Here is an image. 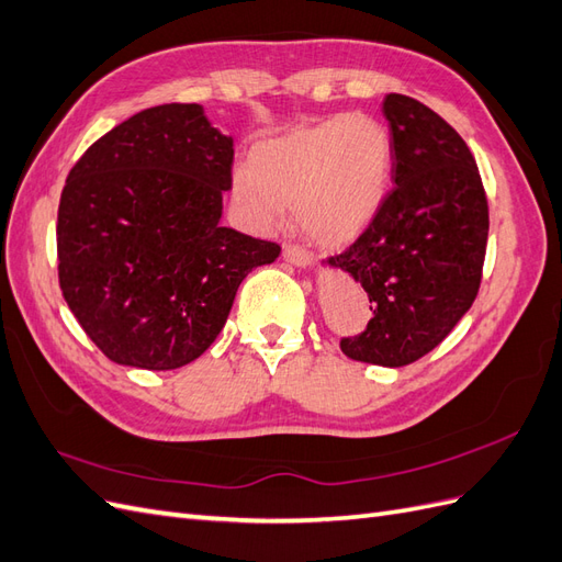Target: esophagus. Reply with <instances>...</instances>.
Wrapping results in <instances>:
<instances>
[{"instance_id": "34e87169", "label": "esophagus", "mask_w": 562, "mask_h": 562, "mask_svg": "<svg viewBox=\"0 0 562 562\" xmlns=\"http://www.w3.org/2000/svg\"><path fill=\"white\" fill-rule=\"evenodd\" d=\"M282 256L294 266H308L313 261V254L308 249H303L301 245H294V243H284Z\"/></svg>"}]
</instances>
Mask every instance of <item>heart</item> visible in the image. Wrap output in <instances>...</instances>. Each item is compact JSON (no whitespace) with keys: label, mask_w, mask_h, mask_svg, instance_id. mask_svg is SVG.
Here are the masks:
<instances>
[{"label":"heart","mask_w":562,"mask_h":562,"mask_svg":"<svg viewBox=\"0 0 562 562\" xmlns=\"http://www.w3.org/2000/svg\"><path fill=\"white\" fill-rule=\"evenodd\" d=\"M393 140L370 112H348L261 140L239 169L233 195L256 226L294 206L303 233L323 245L356 239L386 198Z\"/></svg>","instance_id":"1"}]
</instances>
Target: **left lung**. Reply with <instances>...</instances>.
I'll use <instances>...</instances> for the list:
<instances>
[{
	"mask_svg": "<svg viewBox=\"0 0 562 562\" xmlns=\"http://www.w3.org/2000/svg\"><path fill=\"white\" fill-rule=\"evenodd\" d=\"M393 181L376 216L329 256L370 296L372 319L341 336L348 358L403 367L424 358L471 308L483 280L490 210L483 179L454 126L403 93L383 99Z\"/></svg>",
	"mask_w": 562,
	"mask_h": 562,
	"instance_id": "1",
	"label": "left lung"
}]
</instances>
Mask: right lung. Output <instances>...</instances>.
Here are the masks:
<instances>
[{
    "instance_id": "obj_1",
    "label": "right lung",
    "mask_w": 562,
    "mask_h": 562,
    "mask_svg": "<svg viewBox=\"0 0 562 562\" xmlns=\"http://www.w3.org/2000/svg\"><path fill=\"white\" fill-rule=\"evenodd\" d=\"M233 138L198 103L136 112L77 159L60 192L58 284L105 358L167 372L214 344L251 268L280 245L218 226Z\"/></svg>"
}]
</instances>
